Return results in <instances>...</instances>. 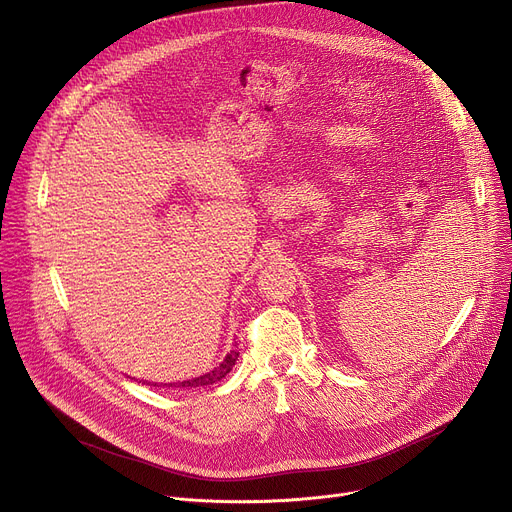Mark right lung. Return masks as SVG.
I'll use <instances>...</instances> for the list:
<instances>
[{
  "label": "right lung",
  "mask_w": 512,
  "mask_h": 512,
  "mask_svg": "<svg viewBox=\"0 0 512 512\" xmlns=\"http://www.w3.org/2000/svg\"><path fill=\"white\" fill-rule=\"evenodd\" d=\"M236 358H238V352L230 350V354L224 358V362L218 368H214L208 374H203V377H197V379H191V381H183V383H179V387H206V385H214V383L222 381L226 374L232 370Z\"/></svg>",
  "instance_id": "1"
}]
</instances>
